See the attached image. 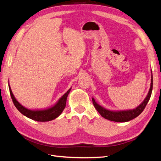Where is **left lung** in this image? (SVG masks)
Here are the masks:
<instances>
[{"mask_svg": "<svg viewBox=\"0 0 161 161\" xmlns=\"http://www.w3.org/2000/svg\"><path fill=\"white\" fill-rule=\"evenodd\" d=\"M151 85H150V88L148 92V94L147 97L142 103L138 106L136 108L131 109V110H125V111H111L108 110L102 107L100 104H98L95 102L94 98H92L93 103L95 108L99 112L102 117L105 119H108V120L118 122H128L129 120L134 119L137 117L144 110L147 104L148 103L150 97H151L152 88H153V76L152 73V77H151Z\"/></svg>", "mask_w": 161, "mask_h": 161, "instance_id": "1", "label": "left lung"}]
</instances>
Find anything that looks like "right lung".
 <instances>
[{
    "mask_svg": "<svg viewBox=\"0 0 161 161\" xmlns=\"http://www.w3.org/2000/svg\"><path fill=\"white\" fill-rule=\"evenodd\" d=\"M9 93L12 99L13 103L14 104L16 108L26 117H28L33 120L38 121V122H47L53 120V119L57 118L58 116L61 115V113L63 112L64 109L66 107V100L68 94L71 90V88L68 90L63 96L57 102V103L53 105V107H49L45 109H42V110H31L23 107V105L20 104L19 102L16 100L15 97L14 96L11 88L9 85Z\"/></svg>",
    "mask_w": 161,
    "mask_h": 161,
    "instance_id": "obj_1",
    "label": "right lung"
}]
</instances>
